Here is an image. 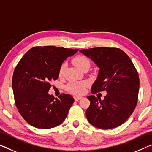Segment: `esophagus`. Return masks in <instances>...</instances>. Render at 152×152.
<instances>
[{
  "label": "esophagus",
  "instance_id": "34e87169",
  "mask_svg": "<svg viewBox=\"0 0 152 152\" xmlns=\"http://www.w3.org/2000/svg\"><path fill=\"white\" fill-rule=\"evenodd\" d=\"M74 100H75L76 102H77V101H79L80 99H81L83 98V97H78V96H75V97H74Z\"/></svg>",
  "mask_w": 152,
  "mask_h": 152
}]
</instances>
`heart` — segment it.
I'll return each instance as SVG.
<instances>
[{
    "label": "heart",
    "instance_id": "obj_1",
    "mask_svg": "<svg viewBox=\"0 0 152 152\" xmlns=\"http://www.w3.org/2000/svg\"><path fill=\"white\" fill-rule=\"evenodd\" d=\"M72 61H73L74 66L80 69H82L86 66H90V61L84 55H78L75 58H74ZM66 67V64L61 65L59 72V76H63ZM88 83L86 82H72L67 85L66 88L69 93L74 94V95H82L85 92Z\"/></svg>",
    "mask_w": 152,
    "mask_h": 152
}]
</instances>
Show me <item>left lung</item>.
Here are the masks:
<instances>
[{"mask_svg": "<svg viewBox=\"0 0 152 152\" xmlns=\"http://www.w3.org/2000/svg\"><path fill=\"white\" fill-rule=\"evenodd\" d=\"M80 52L99 68L91 93H107L103 100L94 95L87 97L91 102L86 111L88 122L102 129L120 126L131 116L138 99L139 78L133 64L117 48L96 47Z\"/></svg>", "mask_w": 152, "mask_h": 152, "instance_id": "8db88e82", "label": "left lung"}]
</instances>
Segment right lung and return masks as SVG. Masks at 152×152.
Here are the masks:
<instances>
[{"label": "right lung", "mask_w": 152, "mask_h": 152, "mask_svg": "<svg viewBox=\"0 0 152 152\" xmlns=\"http://www.w3.org/2000/svg\"><path fill=\"white\" fill-rule=\"evenodd\" d=\"M79 49L53 46L36 47L23 55L12 78L17 108L24 120L38 129L53 128L64 121L74 99L63 93L49 95L50 82L59 77L62 63Z\"/></svg>", "instance_id": "right-lung-1"}]
</instances>
